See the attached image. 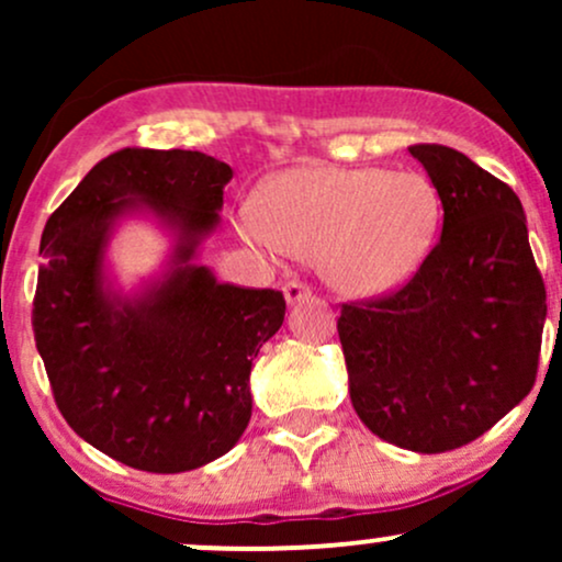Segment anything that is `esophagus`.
I'll return each mask as SVG.
<instances>
[{"label":"esophagus","instance_id":"34e87169","mask_svg":"<svg viewBox=\"0 0 562 562\" xmlns=\"http://www.w3.org/2000/svg\"><path fill=\"white\" fill-rule=\"evenodd\" d=\"M306 299H312V288H308L306 282H299V280L288 282V285H285L288 306H295V303H301V301H306Z\"/></svg>","mask_w":562,"mask_h":562}]
</instances>
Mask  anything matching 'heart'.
<instances>
[{
    "mask_svg": "<svg viewBox=\"0 0 562 562\" xmlns=\"http://www.w3.org/2000/svg\"><path fill=\"white\" fill-rule=\"evenodd\" d=\"M441 218L436 184L417 171L303 166L248 200L237 229L269 256L319 263L335 290L372 299L417 272Z\"/></svg>",
    "mask_w": 562,
    "mask_h": 562,
    "instance_id": "heart-1",
    "label": "heart"
}]
</instances>
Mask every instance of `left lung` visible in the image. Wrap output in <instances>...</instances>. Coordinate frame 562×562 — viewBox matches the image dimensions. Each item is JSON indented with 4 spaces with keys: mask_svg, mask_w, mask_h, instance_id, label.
Listing matches in <instances>:
<instances>
[{
    "mask_svg": "<svg viewBox=\"0 0 562 562\" xmlns=\"http://www.w3.org/2000/svg\"><path fill=\"white\" fill-rule=\"evenodd\" d=\"M409 153L441 198V237L396 293L346 303L338 335L359 420L438 454L475 441L533 389L547 290L518 195L451 147Z\"/></svg>",
    "mask_w": 562,
    "mask_h": 562,
    "instance_id": "left-lung-1",
    "label": "left lung"
}]
</instances>
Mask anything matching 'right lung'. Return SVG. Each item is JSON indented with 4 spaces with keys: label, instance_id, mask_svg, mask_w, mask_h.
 <instances>
[{
    "label": "right lung",
    "instance_id": "right-lung-1",
    "mask_svg": "<svg viewBox=\"0 0 562 562\" xmlns=\"http://www.w3.org/2000/svg\"><path fill=\"white\" fill-rule=\"evenodd\" d=\"M232 169L198 150L126 147L81 179L42 232L34 338L66 423L147 473L214 462L248 428L250 367L282 327L280 290L218 282L198 263ZM128 215L170 232L165 272L132 294L106 245Z\"/></svg>",
    "mask_w": 562,
    "mask_h": 562
}]
</instances>
